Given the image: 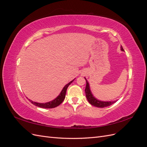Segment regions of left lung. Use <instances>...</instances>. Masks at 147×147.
<instances>
[{"label":"left lung","mask_w":147,"mask_h":147,"mask_svg":"<svg viewBox=\"0 0 147 147\" xmlns=\"http://www.w3.org/2000/svg\"><path fill=\"white\" fill-rule=\"evenodd\" d=\"M121 50L124 51V50L123 47L121 46ZM86 80V85L85 88V93H86V97L88 101L90 102V104H91L92 105L96 107H100V108H104L106 107L110 106L111 105H112L113 104L115 103L117 101V100H115V101H102L100 100L97 99L96 97L93 96L92 94V92L90 90V84L88 82L86 78H84Z\"/></svg>","instance_id":"8db88e82"}]
</instances>
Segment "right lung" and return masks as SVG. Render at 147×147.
Listing matches in <instances>:
<instances>
[{
	"instance_id": "obj_1",
	"label": "right lung",
	"mask_w": 147,
	"mask_h": 147,
	"mask_svg": "<svg viewBox=\"0 0 147 147\" xmlns=\"http://www.w3.org/2000/svg\"><path fill=\"white\" fill-rule=\"evenodd\" d=\"M75 79H74L73 80L70 82L68 84H67L63 88V90L61 91L60 92V94L59 96H57L56 98H55L54 100H53L51 101H50L48 102H46V103H38V102H33L32 100H29L31 103L35 105V106H37L38 107L40 108H43V109H52V108H55L58 105H59L62 102H63L65 99V94H66V91H67V89L68 86L70 85V84L72 83Z\"/></svg>"
}]
</instances>
